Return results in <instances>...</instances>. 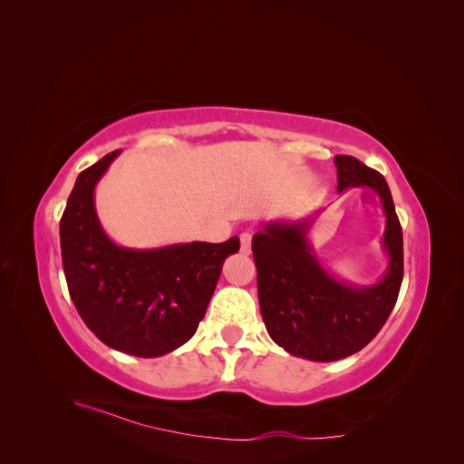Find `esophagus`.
<instances>
[{
  "label": "esophagus",
  "instance_id": "obj_1",
  "mask_svg": "<svg viewBox=\"0 0 464 464\" xmlns=\"http://www.w3.org/2000/svg\"><path fill=\"white\" fill-rule=\"evenodd\" d=\"M240 249H242V254H251V234L249 232H242L240 234Z\"/></svg>",
  "mask_w": 464,
  "mask_h": 464
}]
</instances>
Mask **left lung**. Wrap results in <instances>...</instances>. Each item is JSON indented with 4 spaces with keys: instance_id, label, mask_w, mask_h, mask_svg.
<instances>
[{
    "instance_id": "1",
    "label": "left lung",
    "mask_w": 464,
    "mask_h": 464,
    "mask_svg": "<svg viewBox=\"0 0 464 464\" xmlns=\"http://www.w3.org/2000/svg\"><path fill=\"white\" fill-rule=\"evenodd\" d=\"M334 166L336 191L368 188L382 201L387 269L377 283L350 285L317 257L310 230L321 210L265 222L251 242L266 333L288 354L312 362L343 360L366 346L385 325L402 283V230L385 178L344 154Z\"/></svg>"
}]
</instances>
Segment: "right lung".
I'll list each match as a JSON object with an SVG mask.
<instances>
[{"label": "right lung", "mask_w": 464, "mask_h": 464, "mask_svg": "<svg viewBox=\"0 0 464 464\" xmlns=\"http://www.w3.org/2000/svg\"><path fill=\"white\" fill-rule=\"evenodd\" d=\"M121 150L82 170L60 222L69 294L85 325L110 348L157 358L186 344L205 317L224 259L240 237L222 244L189 242L123 247L102 228L94 189Z\"/></svg>", "instance_id": "1"}]
</instances>
